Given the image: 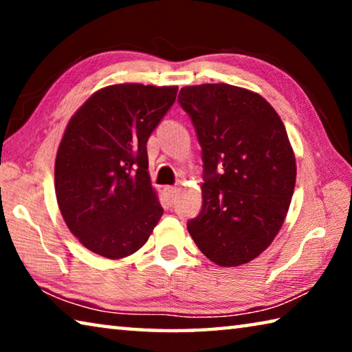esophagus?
<instances>
[{
  "label": "esophagus",
  "mask_w": 352,
  "mask_h": 352,
  "mask_svg": "<svg viewBox=\"0 0 352 352\" xmlns=\"http://www.w3.org/2000/svg\"><path fill=\"white\" fill-rule=\"evenodd\" d=\"M177 190H178V189H177L175 186H168V188H166V194H168V195H169V199L172 200V199L175 197Z\"/></svg>",
  "instance_id": "obj_1"
}]
</instances>
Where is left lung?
I'll return each mask as SVG.
<instances>
[{"mask_svg":"<svg viewBox=\"0 0 352 352\" xmlns=\"http://www.w3.org/2000/svg\"><path fill=\"white\" fill-rule=\"evenodd\" d=\"M178 102L204 162V205L188 222L189 234L217 265L247 264L275 239L295 189L284 124L258 93L228 83L184 87Z\"/></svg>","mask_w":352,"mask_h":352,"instance_id":"left-lung-1","label":"left lung"}]
</instances>
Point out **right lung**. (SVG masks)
Listing matches in <instances>:
<instances>
[{
  "label": "right lung",
  "mask_w": 352,
  "mask_h": 352,
  "mask_svg": "<svg viewBox=\"0 0 352 352\" xmlns=\"http://www.w3.org/2000/svg\"><path fill=\"white\" fill-rule=\"evenodd\" d=\"M177 87H105L69 119L56 158V195L83 247L109 259L135 253L163 216L148 178L147 140Z\"/></svg>",
  "instance_id": "right-lung-1"
}]
</instances>
